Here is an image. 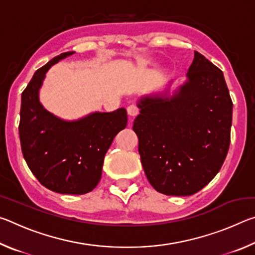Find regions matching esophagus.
Returning <instances> with one entry per match:
<instances>
[{"instance_id":"34e87169","label":"esophagus","mask_w":255,"mask_h":255,"mask_svg":"<svg viewBox=\"0 0 255 255\" xmlns=\"http://www.w3.org/2000/svg\"><path fill=\"white\" fill-rule=\"evenodd\" d=\"M127 111H128V115L130 116V117H136V116L138 115V112H139V109H138V107L136 105H130V106H128Z\"/></svg>"}]
</instances>
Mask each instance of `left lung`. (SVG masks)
<instances>
[{"label": "left lung", "mask_w": 255, "mask_h": 255, "mask_svg": "<svg viewBox=\"0 0 255 255\" xmlns=\"http://www.w3.org/2000/svg\"><path fill=\"white\" fill-rule=\"evenodd\" d=\"M141 97L132 129L149 183L166 196H191L225 161L233 102L223 72L195 51L187 80L170 93Z\"/></svg>", "instance_id": "left-lung-1"}]
</instances>
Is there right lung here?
<instances>
[{
	"label": "right lung",
	"mask_w": 255,
	"mask_h": 255,
	"mask_svg": "<svg viewBox=\"0 0 255 255\" xmlns=\"http://www.w3.org/2000/svg\"><path fill=\"white\" fill-rule=\"evenodd\" d=\"M73 54L56 56L34 73L21 94L19 135L25 162L44 187L62 195H84L100 181L105 155L128 118L125 108L91 112L76 120L45 109L39 91L46 73Z\"/></svg>",
	"instance_id": "add662e5"
}]
</instances>
